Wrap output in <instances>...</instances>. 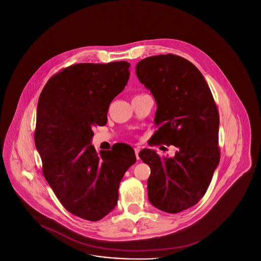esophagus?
<instances>
[{"label":"esophagus","mask_w":261,"mask_h":261,"mask_svg":"<svg viewBox=\"0 0 261 261\" xmlns=\"http://www.w3.org/2000/svg\"><path fill=\"white\" fill-rule=\"evenodd\" d=\"M139 150H140V148H139V147H135V153H136V156H137V159L139 158V157H138V153H139Z\"/></svg>","instance_id":"obj_1"}]
</instances>
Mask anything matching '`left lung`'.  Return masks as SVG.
<instances>
[{"label":"left lung","instance_id":"8db88e82","mask_svg":"<svg viewBox=\"0 0 261 261\" xmlns=\"http://www.w3.org/2000/svg\"><path fill=\"white\" fill-rule=\"evenodd\" d=\"M136 72L157 104L152 143L177 147L174 157L139 152L151 169L148 199L164 212L178 213L200 200L219 164V113L203 75L185 58L148 57Z\"/></svg>","mask_w":261,"mask_h":261}]
</instances>
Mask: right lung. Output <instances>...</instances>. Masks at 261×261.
Returning a JSON list of instances; mask_svg holds the SVG:
<instances>
[{
	"mask_svg": "<svg viewBox=\"0 0 261 261\" xmlns=\"http://www.w3.org/2000/svg\"><path fill=\"white\" fill-rule=\"evenodd\" d=\"M127 62L76 64L53 75L42 90L34 140L43 174L63 206L89 221L115 208L119 186L136 163L133 147L97 154L92 127L107 123L113 99L129 79Z\"/></svg>",
	"mask_w": 261,
	"mask_h": 261,
	"instance_id": "obj_1",
	"label": "right lung"
}]
</instances>
